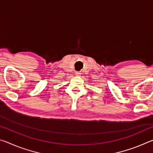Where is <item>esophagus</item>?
<instances>
[{"label": "esophagus", "instance_id": "obj_1", "mask_svg": "<svg viewBox=\"0 0 153 153\" xmlns=\"http://www.w3.org/2000/svg\"><path fill=\"white\" fill-rule=\"evenodd\" d=\"M76 76H80V73H79V72H78V71L76 72Z\"/></svg>", "mask_w": 153, "mask_h": 153}]
</instances>
